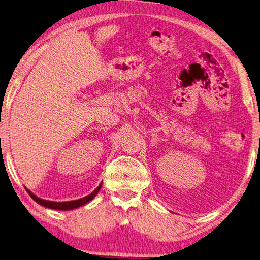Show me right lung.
<instances>
[{
  "mask_svg": "<svg viewBox=\"0 0 260 260\" xmlns=\"http://www.w3.org/2000/svg\"><path fill=\"white\" fill-rule=\"evenodd\" d=\"M101 187H102V184L96 189H94V191L91 193V194H89V196H86L84 198H82V199L74 200V201H66V203H54V201L43 200V199H40V198L36 197L34 193H31L30 191H28V189H26V191H27L28 194L31 196L32 199H34L36 203H38L41 206H45V207L52 208V209H57V211H71V209L81 207V206H83L84 204L89 203L90 200H92L93 197L96 196L98 192H100Z\"/></svg>",
  "mask_w": 260,
  "mask_h": 260,
  "instance_id": "right-lung-1",
  "label": "right lung"
}]
</instances>
